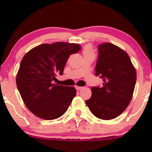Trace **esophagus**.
<instances>
[{"instance_id": "34e87169", "label": "esophagus", "mask_w": 152, "mask_h": 152, "mask_svg": "<svg viewBox=\"0 0 152 152\" xmlns=\"http://www.w3.org/2000/svg\"><path fill=\"white\" fill-rule=\"evenodd\" d=\"M83 87H82V86H76V88L77 90H81V89H82V88H83Z\"/></svg>"}]
</instances>
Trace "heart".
<instances>
[{"mask_svg": "<svg viewBox=\"0 0 152 152\" xmlns=\"http://www.w3.org/2000/svg\"><path fill=\"white\" fill-rule=\"evenodd\" d=\"M83 56H90V55H94V56L95 55V53H94V51L93 50V48H92L91 46H90V45H86V46L83 48Z\"/></svg>", "mask_w": 152, "mask_h": 152, "instance_id": "obj_1", "label": "heart"}]
</instances>
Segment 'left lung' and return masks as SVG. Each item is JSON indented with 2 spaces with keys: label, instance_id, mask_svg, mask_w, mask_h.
Instances as JSON below:
<instances>
[{
  "label": "left lung",
  "instance_id": "obj_1",
  "mask_svg": "<svg viewBox=\"0 0 152 152\" xmlns=\"http://www.w3.org/2000/svg\"><path fill=\"white\" fill-rule=\"evenodd\" d=\"M96 76L103 79L102 87H91L87 106L97 118L110 120L124 112L132 100L137 72L128 54L110 43L99 45Z\"/></svg>",
  "mask_w": 152,
  "mask_h": 152
}]
</instances>
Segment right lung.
I'll list each match as a JSON object with an SVG mask.
<instances>
[{
  "label": "right lung",
  "instance_id": "obj_1",
  "mask_svg": "<svg viewBox=\"0 0 152 152\" xmlns=\"http://www.w3.org/2000/svg\"><path fill=\"white\" fill-rule=\"evenodd\" d=\"M81 47L77 43L56 42L41 44L23 58L16 76V85L26 107L38 117L52 120L61 116L76 94L72 86L56 84L71 54Z\"/></svg>",
  "mask_w": 152,
  "mask_h": 152
}]
</instances>
